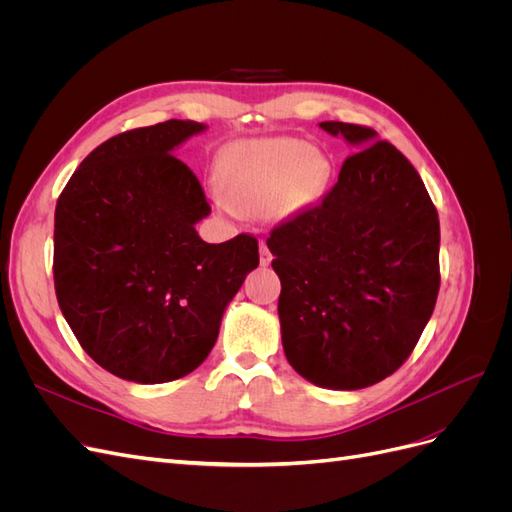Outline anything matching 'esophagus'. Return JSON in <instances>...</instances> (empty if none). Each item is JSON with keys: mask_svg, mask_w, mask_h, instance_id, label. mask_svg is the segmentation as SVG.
I'll use <instances>...</instances> for the list:
<instances>
[{"mask_svg": "<svg viewBox=\"0 0 512 512\" xmlns=\"http://www.w3.org/2000/svg\"><path fill=\"white\" fill-rule=\"evenodd\" d=\"M271 260H273V256H271V252H269L267 243L260 241V265H262V267H269Z\"/></svg>", "mask_w": 512, "mask_h": 512, "instance_id": "esophagus-1", "label": "esophagus"}]
</instances>
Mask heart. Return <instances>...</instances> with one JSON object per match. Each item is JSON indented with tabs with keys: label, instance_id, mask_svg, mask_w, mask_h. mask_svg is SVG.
Returning <instances> with one entry per match:
<instances>
[{
	"label": "heart",
	"instance_id": "obj_1",
	"mask_svg": "<svg viewBox=\"0 0 512 512\" xmlns=\"http://www.w3.org/2000/svg\"><path fill=\"white\" fill-rule=\"evenodd\" d=\"M331 179V162L301 138H250L220 156V181L228 211L265 209L273 220H292L312 209Z\"/></svg>",
	"mask_w": 512,
	"mask_h": 512
}]
</instances>
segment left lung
Listing matches in <instances>:
<instances>
[{
  "mask_svg": "<svg viewBox=\"0 0 512 512\" xmlns=\"http://www.w3.org/2000/svg\"><path fill=\"white\" fill-rule=\"evenodd\" d=\"M318 126L352 156L322 203L277 226L267 247L288 363L322 389L356 391L391 376L427 327L440 222L421 175L376 130Z\"/></svg>",
  "mask_w": 512,
  "mask_h": 512,
  "instance_id": "left-lung-1",
  "label": "left lung"
}]
</instances>
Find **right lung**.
Returning <instances> with one entry per match:
<instances>
[{"mask_svg":"<svg viewBox=\"0 0 512 512\" xmlns=\"http://www.w3.org/2000/svg\"><path fill=\"white\" fill-rule=\"evenodd\" d=\"M205 123L168 119L108 138L74 170L55 207V292L83 350L113 376H188L258 267V241L200 239L211 207L177 149Z\"/></svg>","mask_w":512,"mask_h":512,"instance_id":"add662e5","label":"right lung"}]
</instances>
